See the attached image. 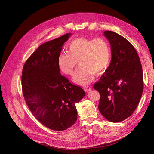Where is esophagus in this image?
Segmentation results:
<instances>
[{
  "mask_svg": "<svg viewBox=\"0 0 154 154\" xmlns=\"http://www.w3.org/2000/svg\"><path fill=\"white\" fill-rule=\"evenodd\" d=\"M91 89H92V88H91L90 86H85V87H84V90L86 92H89Z\"/></svg>",
  "mask_w": 154,
  "mask_h": 154,
  "instance_id": "obj_1",
  "label": "esophagus"
}]
</instances>
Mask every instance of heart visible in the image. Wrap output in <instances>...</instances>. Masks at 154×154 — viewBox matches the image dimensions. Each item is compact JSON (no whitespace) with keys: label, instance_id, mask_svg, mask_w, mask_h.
I'll return each instance as SVG.
<instances>
[{"label":"heart","instance_id":"b5f03b06","mask_svg":"<svg viewBox=\"0 0 154 154\" xmlns=\"http://www.w3.org/2000/svg\"><path fill=\"white\" fill-rule=\"evenodd\" d=\"M112 51L109 43L103 38H75L68 44L67 52L59 54L58 67L66 75H72L77 66H80L73 78L74 82L86 85L94 79V74L99 75L109 67Z\"/></svg>","mask_w":154,"mask_h":154}]
</instances>
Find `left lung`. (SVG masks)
Segmentation results:
<instances>
[{"label": "left lung", "instance_id": "obj_1", "mask_svg": "<svg viewBox=\"0 0 154 154\" xmlns=\"http://www.w3.org/2000/svg\"><path fill=\"white\" fill-rule=\"evenodd\" d=\"M104 35L111 45L112 59L94 89L100 95L99 109L112 122L130 117L140 102L143 80L140 58L134 47L124 37L112 31Z\"/></svg>", "mask_w": 154, "mask_h": 154}]
</instances>
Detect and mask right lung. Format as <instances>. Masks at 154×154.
Wrapping results in <instances>:
<instances>
[{"label":"right lung","mask_w":154,"mask_h":154,"mask_svg":"<svg viewBox=\"0 0 154 154\" xmlns=\"http://www.w3.org/2000/svg\"><path fill=\"white\" fill-rule=\"evenodd\" d=\"M71 34L40 45L24 63L22 88L24 99L39 122L53 131H64L77 119L75 103L85 95L60 74L57 59Z\"/></svg>","instance_id":"add662e5"}]
</instances>
